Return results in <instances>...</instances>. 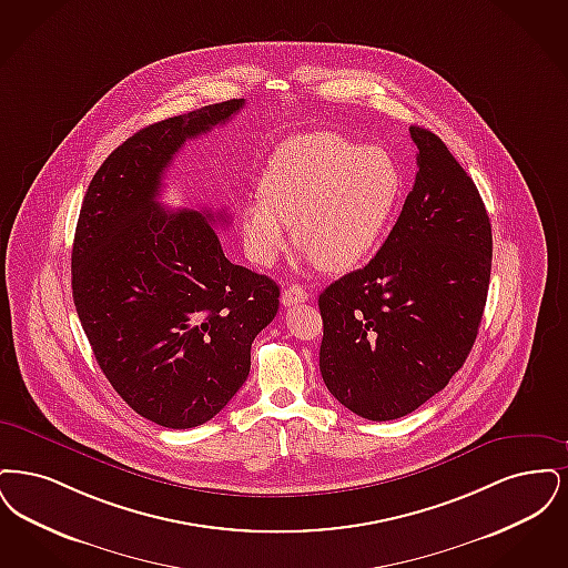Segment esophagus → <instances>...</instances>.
Wrapping results in <instances>:
<instances>
[{"instance_id": "esophagus-1", "label": "esophagus", "mask_w": 568, "mask_h": 568, "mask_svg": "<svg viewBox=\"0 0 568 568\" xmlns=\"http://www.w3.org/2000/svg\"><path fill=\"white\" fill-rule=\"evenodd\" d=\"M305 301H310V293H307L303 286H298V284H293L291 288H286V291L282 293V305H284V307L298 305V303H305Z\"/></svg>"}]
</instances>
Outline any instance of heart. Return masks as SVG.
Returning <instances> with one entry per match:
<instances>
[{
	"instance_id": "1",
	"label": "heart",
	"mask_w": 568,
	"mask_h": 568,
	"mask_svg": "<svg viewBox=\"0 0 568 568\" xmlns=\"http://www.w3.org/2000/svg\"><path fill=\"white\" fill-rule=\"evenodd\" d=\"M403 173L388 150L361 149L331 131L298 133L267 159L258 195L240 210L247 258L272 267L291 242L324 272L356 267L390 221Z\"/></svg>"
}]
</instances>
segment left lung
I'll list each match as a JSON object with an SVG mask.
<instances>
[{
	"mask_svg": "<svg viewBox=\"0 0 568 568\" xmlns=\"http://www.w3.org/2000/svg\"><path fill=\"white\" fill-rule=\"evenodd\" d=\"M409 135L418 172L390 235L318 298L322 379L375 422L416 412L465 365L493 270V226L469 173L433 131Z\"/></svg>",
	"mask_w": 568,
	"mask_h": 568,
	"instance_id": "1",
	"label": "left lung"
}]
</instances>
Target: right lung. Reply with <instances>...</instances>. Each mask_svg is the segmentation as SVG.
<instances>
[{"instance_id": "obj_1", "label": "right lung", "mask_w": 568, "mask_h": 568, "mask_svg": "<svg viewBox=\"0 0 568 568\" xmlns=\"http://www.w3.org/2000/svg\"><path fill=\"white\" fill-rule=\"evenodd\" d=\"M229 99L149 124L93 175L72 247V295L99 367L124 403L165 428L214 418L250 373L254 337L280 286L233 265L214 231L224 214L165 212L173 156L244 108Z\"/></svg>"}]
</instances>
